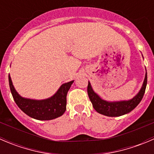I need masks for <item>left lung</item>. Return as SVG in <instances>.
<instances>
[{
	"mask_svg": "<svg viewBox=\"0 0 154 154\" xmlns=\"http://www.w3.org/2000/svg\"><path fill=\"white\" fill-rule=\"evenodd\" d=\"M147 76L146 72L143 85L139 92L133 98L129 100L109 102L103 100L99 97L98 94L93 91L89 82L87 87V91L92 106L97 112L109 117H118L129 113L139 105L144 96L146 86H147Z\"/></svg>",
	"mask_w": 154,
	"mask_h": 154,
	"instance_id": "1",
	"label": "left lung"
}]
</instances>
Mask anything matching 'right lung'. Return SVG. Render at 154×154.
Masks as SVG:
<instances>
[{"mask_svg": "<svg viewBox=\"0 0 154 154\" xmlns=\"http://www.w3.org/2000/svg\"><path fill=\"white\" fill-rule=\"evenodd\" d=\"M74 80L64 83L52 97L45 100H32L22 97L12 85L9 74V83L15 103L25 114L32 119L41 121L52 120L60 117L66 110V96Z\"/></svg>", "mask_w": 154, "mask_h": 154, "instance_id": "1", "label": "right lung"}]
</instances>
